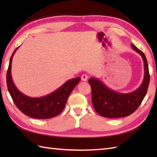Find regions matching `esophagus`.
<instances>
[{
	"label": "esophagus",
	"mask_w": 157,
	"mask_h": 157,
	"mask_svg": "<svg viewBox=\"0 0 157 157\" xmlns=\"http://www.w3.org/2000/svg\"><path fill=\"white\" fill-rule=\"evenodd\" d=\"M88 76L87 75H86V74L82 75V81L86 82V81L88 80Z\"/></svg>",
	"instance_id": "34e87169"
}]
</instances>
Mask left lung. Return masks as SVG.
Instances as JSON below:
<instances>
[{"label":"left lung","instance_id":"8db88e82","mask_svg":"<svg viewBox=\"0 0 157 157\" xmlns=\"http://www.w3.org/2000/svg\"><path fill=\"white\" fill-rule=\"evenodd\" d=\"M133 50L142 56L144 76L141 85L129 93H121L109 88L102 81L90 78L88 82L92 88V101L96 113L105 117L119 118L131 115L141 104L147 93L150 83L148 65L145 55L134 44Z\"/></svg>","mask_w":157,"mask_h":157}]
</instances>
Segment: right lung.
Here are the masks:
<instances>
[{"label": "right lung", "instance_id": "1", "mask_svg": "<svg viewBox=\"0 0 157 157\" xmlns=\"http://www.w3.org/2000/svg\"><path fill=\"white\" fill-rule=\"evenodd\" d=\"M19 47L15 50L10 59L6 73L7 88L15 105L23 114L32 118L45 119L58 115L64 109L69 96L81 78L77 77L69 79L54 92L41 97L35 98L25 95L17 88L11 75L13 57Z\"/></svg>", "mask_w": 157, "mask_h": 157}]
</instances>
